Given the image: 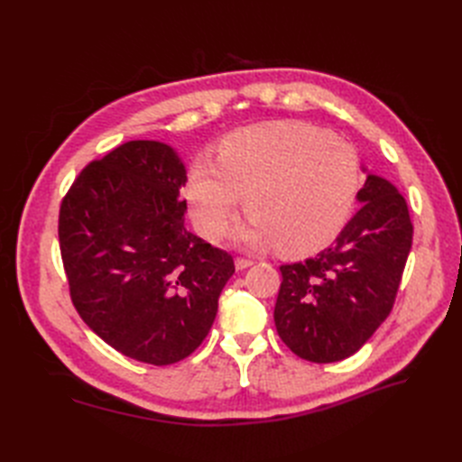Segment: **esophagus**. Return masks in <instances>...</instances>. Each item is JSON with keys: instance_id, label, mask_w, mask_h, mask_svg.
Listing matches in <instances>:
<instances>
[{"instance_id": "34e87169", "label": "esophagus", "mask_w": 462, "mask_h": 462, "mask_svg": "<svg viewBox=\"0 0 462 462\" xmlns=\"http://www.w3.org/2000/svg\"><path fill=\"white\" fill-rule=\"evenodd\" d=\"M250 265H253V260H246V258H236L235 260L236 270H246V268H250Z\"/></svg>"}]
</instances>
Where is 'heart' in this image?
I'll list each match as a JSON object with an SVG mask.
<instances>
[{
  "instance_id": "b5f03b06",
  "label": "heart",
  "mask_w": 462,
  "mask_h": 462,
  "mask_svg": "<svg viewBox=\"0 0 462 462\" xmlns=\"http://www.w3.org/2000/svg\"><path fill=\"white\" fill-rule=\"evenodd\" d=\"M358 187L360 160L351 144L306 123H270L229 134L216 165L194 160L185 197L206 239H221L246 199L253 217L236 241L254 248L277 243L295 254L333 239Z\"/></svg>"
}]
</instances>
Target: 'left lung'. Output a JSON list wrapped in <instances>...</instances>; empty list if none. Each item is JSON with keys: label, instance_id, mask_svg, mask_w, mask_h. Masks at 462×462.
I'll list each match as a JSON object with an SVG mask.
<instances>
[{"label": "left lung", "instance_id": "left-lung-1", "mask_svg": "<svg viewBox=\"0 0 462 462\" xmlns=\"http://www.w3.org/2000/svg\"><path fill=\"white\" fill-rule=\"evenodd\" d=\"M356 200L358 212L331 246L279 268V337L318 365L355 355L382 326L412 246L407 202L387 179L368 175Z\"/></svg>", "mask_w": 462, "mask_h": 462}]
</instances>
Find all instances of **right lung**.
Masks as SVG:
<instances>
[{
  "mask_svg": "<svg viewBox=\"0 0 462 462\" xmlns=\"http://www.w3.org/2000/svg\"><path fill=\"white\" fill-rule=\"evenodd\" d=\"M185 183L171 146L131 141L88 163L60 209L77 312L116 351L153 366L197 351L235 273L231 254L185 229Z\"/></svg>",
  "mask_w": 462,
  "mask_h": 462,
  "instance_id": "right-lung-1",
  "label": "right lung"
}]
</instances>
